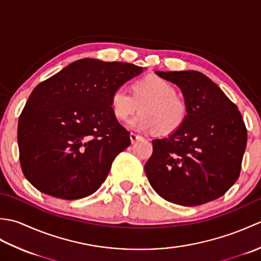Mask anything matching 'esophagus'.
<instances>
[{"mask_svg": "<svg viewBox=\"0 0 261 261\" xmlns=\"http://www.w3.org/2000/svg\"><path fill=\"white\" fill-rule=\"evenodd\" d=\"M140 139H142V137L138 136V135H136V134H130V140H131L132 143H135L136 141L140 140Z\"/></svg>", "mask_w": 261, "mask_h": 261, "instance_id": "esophagus-1", "label": "esophagus"}]
</instances>
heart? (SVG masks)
I'll return each mask as SVG.
<instances>
[{"instance_id": "1", "label": "heart", "mask_w": 261, "mask_h": 261, "mask_svg": "<svg viewBox=\"0 0 261 261\" xmlns=\"http://www.w3.org/2000/svg\"><path fill=\"white\" fill-rule=\"evenodd\" d=\"M176 88L158 76H147L132 85V95L123 86L116 87L110 104L114 116L126 120L140 105L141 111L127 121V126L136 131H152L168 135L184 123L187 105L176 95Z\"/></svg>"}]
</instances>
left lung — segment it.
<instances>
[{"instance_id": "1", "label": "left lung", "mask_w": 261, "mask_h": 261, "mask_svg": "<svg viewBox=\"0 0 261 261\" xmlns=\"http://www.w3.org/2000/svg\"><path fill=\"white\" fill-rule=\"evenodd\" d=\"M154 73L180 88L187 118L166 138L152 140L145 165L148 180L159 196L182 206L214 201L239 178L247 146L241 113L199 71Z\"/></svg>"}]
</instances>
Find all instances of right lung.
<instances>
[{"label": "right lung", "mask_w": 261, "mask_h": 261, "mask_svg": "<svg viewBox=\"0 0 261 261\" xmlns=\"http://www.w3.org/2000/svg\"><path fill=\"white\" fill-rule=\"evenodd\" d=\"M143 70L83 58L35 87L18 123L20 164L31 185L63 199L98 190L114 158L131 145L111 95Z\"/></svg>", "instance_id": "add662e5"}]
</instances>
